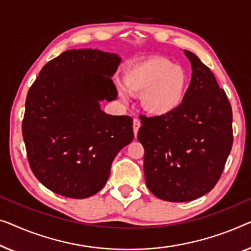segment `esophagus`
Listing matches in <instances>:
<instances>
[{
    "mask_svg": "<svg viewBox=\"0 0 251 251\" xmlns=\"http://www.w3.org/2000/svg\"><path fill=\"white\" fill-rule=\"evenodd\" d=\"M140 126H141L140 119L134 118V121H133V130H134V135H135V136L137 135V132H139Z\"/></svg>",
    "mask_w": 251,
    "mask_h": 251,
    "instance_id": "1",
    "label": "esophagus"
}]
</instances>
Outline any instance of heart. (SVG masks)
Masks as SVG:
<instances>
[{
  "label": "heart",
  "instance_id": "b5f03b06",
  "mask_svg": "<svg viewBox=\"0 0 251 251\" xmlns=\"http://www.w3.org/2000/svg\"><path fill=\"white\" fill-rule=\"evenodd\" d=\"M126 87L142 93L143 108L152 115L162 116L176 110L184 100L188 76L179 66L161 56H151L136 63L125 76ZM127 97V90L119 87Z\"/></svg>",
  "mask_w": 251,
  "mask_h": 251
}]
</instances>
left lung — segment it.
<instances>
[{
    "instance_id": "8db88e82",
    "label": "left lung",
    "mask_w": 251,
    "mask_h": 251,
    "mask_svg": "<svg viewBox=\"0 0 251 251\" xmlns=\"http://www.w3.org/2000/svg\"><path fill=\"white\" fill-rule=\"evenodd\" d=\"M192 77L182 104L171 114L141 116L148 189L159 199L184 202L216 185L233 144L232 108L214 74L188 50Z\"/></svg>"
}]
</instances>
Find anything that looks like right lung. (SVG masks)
Returning a JSON list of instances; mask_svg holds the SVG:
<instances>
[{"label":"right lung","mask_w":251,"mask_h":251,"mask_svg":"<svg viewBox=\"0 0 251 251\" xmlns=\"http://www.w3.org/2000/svg\"><path fill=\"white\" fill-rule=\"evenodd\" d=\"M121 56L68 50L49 61L30 86L23 119L29 166L45 188L84 199L108 181L116 154L133 140V119L101 110L117 98L111 76Z\"/></svg>","instance_id":"add662e5"}]
</instances>
